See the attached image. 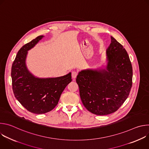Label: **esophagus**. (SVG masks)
<instances>
[{
    "label": "esophagus",
    "mask_w": 149,
    "mask_h": 149,
    "mask_svg": "<svg viewBox=\"0 0 149 149\" xmlns=\"http://www.w3.org/2000/svg\"><path fill=\"white\" fill-rule=\"evenodd\" d=\"M77 75H78V73H77V72H75V71H72V74H71L72 78L73 79H75L76 77H77Z\"/></svg>",
    "instance_id": "34e87169"
}]
</instances>
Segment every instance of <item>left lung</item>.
<instances>
[{"mask_svg":"<svg viewBox=\"0 0 149 149\" xmlns=\"http://www.w3.org/2000/svg\"><path fill=\"white\" fill-rule=\"evenodd\" d=\"M106 49L104 68L80 71L76 78L84 107L99 116L117 111L128 97L132 86V65L125 49L111 36Z\"/></svg>","mask_w":149,"mask_h":149,"instance_id":"left-lung-1","label":"left lung"}]
</instances>
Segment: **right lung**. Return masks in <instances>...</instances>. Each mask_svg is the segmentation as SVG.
<instances>
[{"instance_id":"right-lung-1","label":"right lung","mask_w":149,"mask_h":149,"mask_svg":"<svg viewBox=\"0 0 149 149\" xmlns=\"http://www.w3.org/2000/svg\"><path fill=\"white\" fill-rule=\"evenodd\" d=\"M44 37L39 36L20 49L11 70L15 97L27 110L38 114L53 110L57 105L62 93L72 81L71 72L59 77L39 78L28 69L26 60L28 51Z\"/></svg>"}]
</instances>
